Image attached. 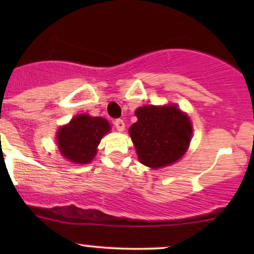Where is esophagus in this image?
<instances>
[{
	"label": "esophagus",
	"instance_id": "1",
	"mask_svg": "<svg viewBox=\"0 0 254 254\" xmlns=\"http://www.w3.org/2000/svg\"><path fill=\"white\" fill-rule=\"evenodd\" d=\"M115 127H117L118 131H123L125 129V123H124L123 119H121V118L116 119V121H115Z\"/></svg>",
	"mask_w": 254,
	"mask_h": 254
}]
</instances>
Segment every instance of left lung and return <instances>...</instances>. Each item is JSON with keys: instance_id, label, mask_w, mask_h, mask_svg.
<instances>
[{"instance_id": "8db88e82", "label": "left lung", "mask_w": 254, "mask_h": 254, "mask_svg": "<svg viewBox=\"0 0 254 254\" xmlns=\"http://www.w3.org/2000/svg\"><path fill=\"white\" fill-rule=\"evenodd\" d=\"M137 122L129 133L139 161L151 168L173 164L188 150L191 141L190 119L174 105L143 106L136 111Z\"/></svg>"}]
</instances>
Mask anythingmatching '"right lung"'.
<instances>
[{
	"label": "right lung",
	"instance_id": "obj_1",
	"mask_svg": "<svg viewBox=\"0 0 254 254\" xmlns=\"http://www.w3.org/2000/svg\"><path fill=\"white\" fill-rule=\"evenodd\" d=\"M110 131L106 119L80 115L62 127L57 133V142L64 157L76 164H88L97 154L100 139Z\"/></svg>",
	"mask_w": 254,
	"mask_h": 254
}]
</instances>
